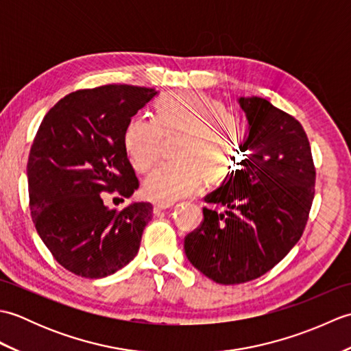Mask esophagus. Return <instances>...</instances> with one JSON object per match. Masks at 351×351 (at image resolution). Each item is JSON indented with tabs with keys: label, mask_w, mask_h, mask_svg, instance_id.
<instances>
[{
	"label": "esophagus",
	"mask_w": 351,
	"mask_h": 351,
	"mask_svg": "<svg viewBox=\"0 0 351 351\" xmlns=\"http://www.w3.org/2000/svg\"><path fill=\"white\" fill-rule=\"evenodd\" d=\"M173 206H175L173 202H155L154 210L155 211H166V210H170V208H173Z\"/></svg>",
	"instance_id": "obj_1"
}]
</instances>
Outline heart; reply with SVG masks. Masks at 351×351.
Masks as SVG:
<instances>
[{
	"mask_svg": "<svg viewBox=\"0 0 351 351\" xmlns=\"http://www.w3.org/2000/svg\"><path fill=\"white\" fill-rule=\"evenodd\" d=\"M180 136V162L160 169L145 182L149 199L173 202L196 193L205 178L210 185L228 181L247 143L243 117L226 110L220 99L200 92L162 95L155 102V119H131L125 143L134 166L147 175L161 161L164 137Z\"/></svg>",
	"mask_w": 351,
	"mask_h": 351,
	"instance_id": "heart-1",
	"label": "heart"
}]
</instances>
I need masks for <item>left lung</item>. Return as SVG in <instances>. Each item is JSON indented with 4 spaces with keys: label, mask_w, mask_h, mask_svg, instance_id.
I'll use <instances>...</instances> for the list:
<instances>
[{
    "label": "left lung",
    "mask_w": 351,
    "mask_h": 351,
    "mask_svg": "<svg viewBox=\"0 0 351 351\" xmlns=\"http://www.w3.org/2000/svg\"><path fill=\"white\" fill-rule=\"evenodd\" d=\"M240 106L250 128L245 160L205 196L204 220L184 240L190 263L223 285L261 278L279 264L299 243L315 196L300 122L258 96L240 98Z\"/></svg>",
    "instance_id": "8db88e82"
}]
</instances>
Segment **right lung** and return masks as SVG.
Instances as JSON below:
<instances>
[{"label": "right lung", "instance_id": "1", "mask_svg": "<svg viewBox=\"0 0 351 351\" xmlns=\"http://www.w3.org/2000/svg\"><path fill=\"white\" fill-rule=\"evenodd\" d=\"M155 95L128 84L81 88L58 101L36 132L27 164L29 211L52 256L81 278H106L131 263L152 219L151 204L110 210L104 197H130L138 189L125 131Z\"/></svg>", "mask_w": 351, "mask_h": 351}]
</instances>
